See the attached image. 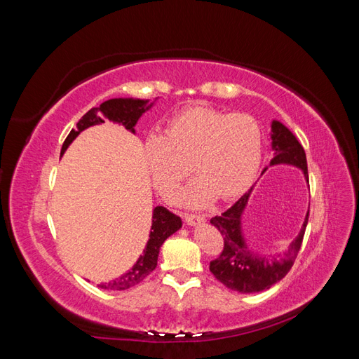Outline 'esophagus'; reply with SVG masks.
Masks as SVG:
<instances>
[{
	"instance_id": "esophagus-1",
	"label": "esophagus",
	"mask_w": 359,
	"mask_h": 359,
	"mask_svg": "<svg viewBox=\"0 0 359 359\" xmlns=\"http://www.w3.org/2000/svg\"><path fill=\"white\" fill-rule=\"evenodd\" d=\"M182 217H184V220H186V223L190 224V226H194V224H199V223H203V222H205V215H202V214H189V212H184Z\"/></svg>"
}]
</instances>
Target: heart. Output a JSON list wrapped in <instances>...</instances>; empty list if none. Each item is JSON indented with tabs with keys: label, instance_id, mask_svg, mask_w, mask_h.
I'll use <instances>...</instances> for the list:
<instances>
[{
	"label": "heart",
	"instance_id": "heart-1",
	"mask_svg": "<svg viewBox=\"0 0 359 359\" xmlns=\"http://www.w3.org/2000/svg\"><path fill=\"white\" fill-rule=\"evenodd\" d=\"M262 149L264 132L255 116L194 104L169 119L165 136L147 137L145 161L165 196L177 191L193 168L199 178L181 199L203 205L214 194L229 201L252 186Z\"/></svg>",
	"mask_w": 359,
	"mask_h": 359
}]
</instances>
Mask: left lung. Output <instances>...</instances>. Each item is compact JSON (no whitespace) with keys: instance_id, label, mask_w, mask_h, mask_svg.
Masks as SVG:
<instances>
[{"instance_id":"1","label":"left lung","mask_w":359,"mask_h":359,"mask_svg":"<svg viewBox=\"0 0 359 359\" xmlns=\"http://www.w3.org/2000/svg\"><path fill=\"white\" fill-rule=\"evenodd\" d=\"M271 139H273V148L276 151V157L271 160V165L287 163V165L298 166L309 181L306 153L290 130L278 121H273ZM250 191L243 194L229 210L211 219L214 227H217L223 236V250L219 257L210 262V271L226 287L241 293H255L269 289L289 273L301 250L304 232L309 222L307 212L299 235L283 256L268 259L255 255L247 248L241 233V214L247 205Z\"/></svg>"}]
</instances>
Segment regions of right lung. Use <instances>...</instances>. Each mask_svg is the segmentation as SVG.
<instances>
[{
  "label": "right lung",
  "mask_w": 359,
  "mask_h": 359,
  "mask_svg": "<svg viewBox=\"0 0 359 359\" xmlns=\"http://www.w3.org/2000/svg\"><path fill=\"white\" fill-rule=\"evenodd\" d=\"M148 100H133V99H111L104 103H102L99 107H93L88 112H86L79 123L76 124V130L72 128V132L66 137L61 148V156L67 147L73 142V139L78 136L82 130L88 128L95 124L104 123L102 118L106 116L112 119V121L121 123L127 130L135 133V126L137 119L140 118L145 111H148L151 104H148ZM182 226V222L177 214L170 212L165 206H157L153 212V226H151L149 232V240L147 243V247L144 248V253L140 255L137 262L133 265L132 269H128L126 274L118 277L109 283L99 285L102 289H109V290H126L136 286L140 283L145 277H148L157 266V257L161 244L165 243L168 238L175 233L180 227Z\"/></svg>",
  "instance_id": "add662e5"
}]
</instances>
